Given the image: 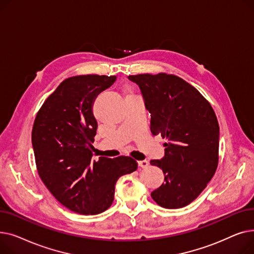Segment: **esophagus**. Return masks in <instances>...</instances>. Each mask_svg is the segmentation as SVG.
<instances>
[{
  "label": "esophagus",
  "instance_id": "1",
  "mask_svg": "<svg viewBox=\"0 0 254 254\" xmlns=\"http://www.w3.org/2000/svg\"><path fill=\"white\" fill-rule=\"evenodd\" d=\"M148 165H149V163L147 161H139L138 162V166L140 168H147Z\"/></svg>",
  "mask_w": 254,
  "mask_h": 254
}]
</instances>
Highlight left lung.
Segmentation results:
<instances>
[{
  "label": "left lung",
  "mask_w": 254,
  "mask_h": 254,
  "mask_svg": "<svg viewBox=\"0 0 254 254\" xmlns=\"http://www.w3.org/2000/svg\"><path fill=\"white\" fill-rule=\"evenodd\" d=\"M128 79L141 89L152 135L167 139L165 156L150 161L165 175L151 197L167 209L188 206L206 189L218 166L215 112L201 92L176 75L139 74Z\"/></svg>",
  "instance_id": "8db88e82"
}]
</instances>
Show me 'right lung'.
Here are the masks:
<instances>
[{"instance_id":"obj_1","label":"right lung","mask_w":254,"mask_h":254,"mask_svg":"<svg viewBox=\"0 0 254 254\" xmlns=\"http://www.w3.org/2000/svg\"><path fill=\"white\" fill-rule=\"evenodd\" d=\"M116 76L79 75L64 79L37 113L32 143L38 174L51 194L69 210L95 215L114 199L118 178L138 164L129 156L92 161L98 123L92 104Z\"/></svg>"}]
</instances>
